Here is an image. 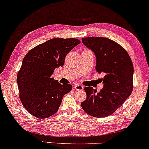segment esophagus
Returning a JSON list of instances; mask_svg holds the SVG:
<instances>
[{
    "instance_id": "obj_1",
    "label": "esophagus",
    "mask_w": 149,
    "mask_h": 149,
    "mask_svg": "<svg viewBox=\"0 0 149 149\" xmlns=\"http://www.w3.org/2000/svg\"><path fill=\"white\" fill-rule=\"evenodd\" d=\"M74 88L77 90V91H83L84 87L82 86V85L80 84H77L74 86Z\"/></svg>"
}]
</instances>
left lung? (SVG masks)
I'll return each instance as SVG.
<instances>
[{"instance_id": "8db88e82", "label": "left lung", "mask_w": 149, "mask_h": 149, "mask_svg": "<svg viewBox=\"0 0 149 149\" xmlns=\"http://www.w3.org/2000/svg\"><path fill=\"white\" fill-rule=\"evenodd\" d=\"M82 41L96 55V70L105 73V76L104 87L98 93L92 87L84 88L86 99L81 102V106L95 118L110 116L132 92L133 63L125 49L108 38L88 37L82 38Z\"/></svg>"}]
</instances>
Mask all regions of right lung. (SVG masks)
Returning <instances> with one entry per match:
<instances>
[{
	"instance_id": "1",
	"label": "right lung",
	"mask_w": 149,
	"mask_h": 149,
	"mask_svg": "<svg viewBox=\"0 0 149 149\" xmlns=\"http://www.w3.org/2000/svg\"><path fill=\"white\" fill-rule=\"evenodd\" d=\"M80 41L53 38L36 46L24 57L17 75L19 99L29 113L47 118L58 111L63 96L72 88L52 77L56 68L63 67L65 58Z\"/></svg>"
}]
</instances>
